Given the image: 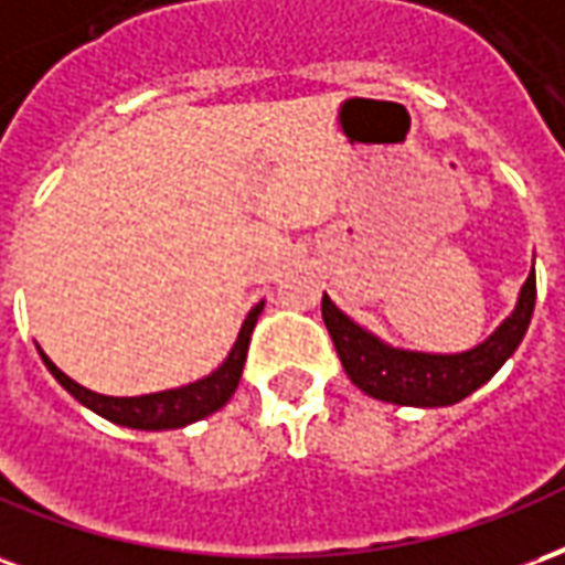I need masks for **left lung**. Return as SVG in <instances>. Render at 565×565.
Instances as JSON below:
<instances>
[{"label":"left lung","instance_id":"8db88e82","mask_svg":"<svg viewBox=\"0 0 565 565\" xmlns=\"http://www.w3.org/2000/svg\"><path fill=\"white\" fill-rule=\"evenodd\" d=\"M536 307V274L521 286L514 310L497 324V331L467 352H415L385 343L355 319H349L328 295L322 298L324 328L331 333L333 349L343 361L345 376L355 382L373 401L397 406H451L479 391L497 370L514 355L524 340Z\"/></svg>","mask_w":565,"mask_h":565}]
</instances>
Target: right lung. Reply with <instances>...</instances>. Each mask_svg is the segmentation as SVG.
I'll return each instance as SVG.
<instances>
[{
    "label": "right lung",
    "mask_w": 565,
    "mask_h": 565,
    "mask_svg": "<svg viewBox=\"0 0 565 565\" xmlns=\"http://www.w3.org/2000/svg\"><path fill=\"white\" fill-rule=\"evenodd\" d=\"M265 310V300H258L253 310L246 312L241 324V333L234 340L232 352L225 355L220 367L207 373L204 379H195L180 388L156 391V394H141V397H108V394H96V391L77 385L72 376H65L63 370L53 364L51 358L39 349L44 367L51 370V376L63 385L74 401L84 403L86 409H93L102 418L119 424V427H131V430H177L192 422L207 418L225 403L232 401L237 391V382L243 376V364H246V352H249V337L258 322V316Z\"/></svg>",
    "instance_id": "1"
}]
</instances>
